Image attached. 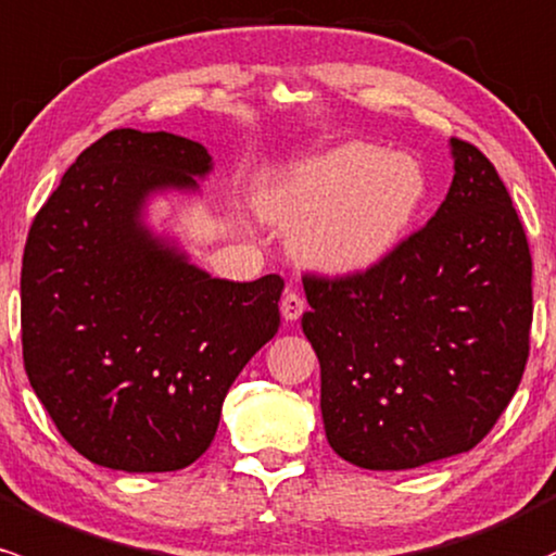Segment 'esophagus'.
Listing matches in <instances>:
<instances>
[{
    "label": "esophagus",
    "mask_w": 556,
    "mask_h": 556,
    "mask_svg": "<svg viewBox=\"0 0 556 556\" xmlns=\"http://www.w3.org/2000/svg\"><path fill=\"white\" fill-rule=\"evenodd\" d=\"M279 308H282L285 319L295 321V319H301V314H303V311H306V301H303L301 292L288 290L282 295V303H279Z\"/></svg>",
    "instance_id": "obj_1"
}]
</instances>
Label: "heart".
<instances>
[{"instance_id": "obj_1", "label": "heart", "mask_w": 556, "mask_h": 556, "mask_svg": "<svg viewBox=\"0 0 556 556\" xmlns=\"http://www.w3.org/2000/svg\"><path fill=\"white\" fill-rule=\"evenodd\" d=\"M425 200L427 174L417 157L351 142L285 170L261 208L301 231V253L314 266L362 274L404 242Z\"/></svg>"}]
</instances>
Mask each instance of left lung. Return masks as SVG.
I'll return each instance as SVG.
<instances>
[{
  "label": "left lung",
  "mask_w": 556,
  "mask_h": 556,
  "mask_svg": "<svg viewBox=\"0 0 556 556\" xmlns=\"http://www.w3.org/2000/svg\"><path fill=\"white\" fill-rule=\"evenodd\" d=\"M451 155L441 208L380 266L303 277L327 441L356 467L414 469L475 448L526 371V229L483 152L451 137Z\"/></svg>",
  "instance_id": "left-lung-1"
}]
</instances>
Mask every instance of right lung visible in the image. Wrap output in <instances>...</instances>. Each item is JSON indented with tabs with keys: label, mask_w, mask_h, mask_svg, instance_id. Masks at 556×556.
Here are the masks:
<instances>
[{
	"label": "right lung",
	"mask_w": 556,
	"mask_h": 556,
	"mask_svg": "<svg viewBox=\"0 0 556 556\" xmlns=\"http://www.w3.org/2000/svg\"><path fill=\"white\" fill-rule=\"evenodd\" d=\"M203 144L113 129L65 170L21 268L23 364L89 462L170 472L205 454L242 367L279 329L282 277L229 282L142 224L163 189H198Z\"/></svg>",
	"instance_id": "1"
}]
</instances>
